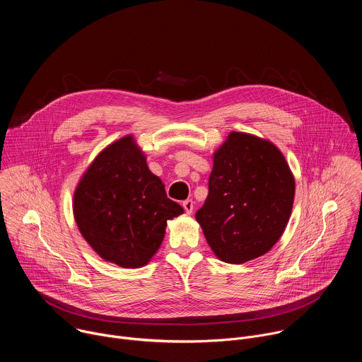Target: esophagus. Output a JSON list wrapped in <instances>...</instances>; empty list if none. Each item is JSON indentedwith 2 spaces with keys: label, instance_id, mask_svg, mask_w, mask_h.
<instances>
[{
  "label": "esophagus",
  "instance_id": "1",
  "mask_svg": "<svg viewBox=\"0 0 362 362\" xmlns=\"http://www.w3.org/2000/svg\"><path fill=\"white\" fill-rule=\"evenodd\" d=\"M193 208H194V206H193V200L192 199H186L185 202H183V209H185V212L186 214H192L193 212Z\"/></svg>",
  "mask_w": 362,
  "mask_h": 362
}]
</instances>
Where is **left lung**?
<instances>
[{"label": "left lung", "mask_w": 362, "mask_h": 362, "mask_svg": "<svg viewBox=\"0 0 362 362\" xmlns=\"http://www.w3.org/2000/svg\"><path fill=\"white\" fill-rule=\"evenodd\" d=\"M293 194L295 180L278 147L232 132L214 154L209 194L196 221L221 261L245 264L279 240Z\"/></svg>", "instance_id": "8db88e82"}]
</instances>
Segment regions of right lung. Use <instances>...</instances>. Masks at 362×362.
I'll return each instance as SVG.
<instances>
[{
  "instance_id": "obj_1",
  "label": "right lung",
  "mask_w": 362,
  "mask_h": 362,
  "mask_svg": "<svg viewBox=\"0 0 362 362\" xmlns=\"http://www.w3.org/2000/svg\"><path fill=\"white\" fill-rule=\"evenodd\" d=\"M73 209L88 245L123 268L146 265L163 242L168 221L183 214L132 136L94 159L76 189Z\"/></svg>"
}]
</instances>
